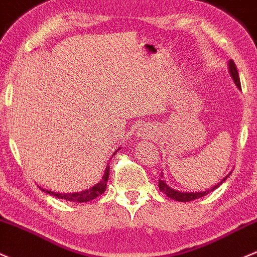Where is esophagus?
<instances>
[{"mask_svg":"<svg viewBox=\"0 0 257 257\" xmlns=\"http://www.w3.org/2000/svg\"><path fill=\"white\" fill-rule=\"evenodd\" d=\"M152 134H153L152 127H151V126L146 125V123H144V125H141L140 127L137 128V135H138V137L148 138V137L152 136Z\"/></svg>","mask_w":257,"mask_h":257,"instance_id":"34e87169","label":"esophagus"}]
</instances>
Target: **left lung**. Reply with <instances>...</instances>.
Instances as JSON below:
<instances>
[{
	"label": "left lung",
	"mask_w": 257,
	"mask_h": 257,
	"mask_svg": "<svg viewBox=\"0 0 257 257\" xmlns=\"http://www.w3.org/2000/svg\"><path fill=\"white\" fill-rule=\"evenodd\" d=\"M228 71H229V75L230 77H232V80L234 81L235 86L239 88V90H241L240 87V80H239V74H238V70H237V66H235L234 62H233L232 59L228 62ZM232 174V172H229L228 175L226 176L224 178H222L221 182H218L217 184H215L214 187H211L210 189H206V191H203V192H180V191H176V189L171 188L170 186H167L165 181H164V176L161 174V178L159 180V189L161 192L164 193V194H166L167 197L174 199V200H177V201H192V200H195V199L198 198H201L204 197V195L209 194L210 192H212L214 189L218 188V187L221 186L222 183L224 182V181L228 178V176Z\"/></svg>",
	"instance_id": "obj_1"
}]
</instances>
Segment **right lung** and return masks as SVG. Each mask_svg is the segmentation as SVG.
Masks as SVG:
<instances>
[{"label":"right lung","mask_w":257,"mask_h":257,"mask_svg":"<svg viewBox=\"0 0 257 257\" xmlns=\"http://www.w3.org/2000/svg\"><path fill=\"white\" fill-rule=\"evenodd\" d=\"M120 148H117L115 153L117 151H120ZM115 153L111 157H114ZM109 170H110V167H109V164H106V167H105V171H104V175H103L102 180L99 181L97 184H94L93 187H91L90 189H86V191H82V192H76V193H56V192H52V191H46V189H42L43 192H46L47 194H51L53 195V197L56 198H59V199H64V200H68V201H74V203H87V201L90 200H93V199H96L98 195L103 194V193L105 192V188H106V182H108V178H109Z\"/></svg>","instance_id":"obj_1"}]
</instances>
